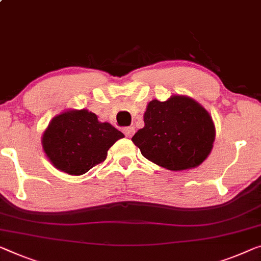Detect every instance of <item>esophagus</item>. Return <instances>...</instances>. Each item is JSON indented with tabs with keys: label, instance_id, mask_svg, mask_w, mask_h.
Segmentation results:
<instances>
[{
	"label": "esophagus",
	"instance_id": "esophagus-1",
	"mask_svg": "<svg viewBox=\"0 0 261 261\" xmlns=\"http://www.w3.org/2000/svg\"><path fill=\"white\" fill-rule=\"evenodd\" d=\"M134 134H135V129L132 126L125 127V129H124V135H125L127 138H131L132 136H134Z\"/></svg>",
	"mask_w": 261,
	"mask_h": 261
}]
</instances>
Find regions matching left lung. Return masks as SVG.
Returning a JSON list of instances; mask_svg holds the SVG:
<instances>
[{
    "instance_id": "left-lung-1",
    "label": "left lung",
    "mask_w": 261,
    "mask_h": 261,
    "mask_svg": "<svg viewBox=\"0 0 261 261\" xmlns=\"http://www.w3.org/2000/svg\"><path fill=\"white\" fill-rule=\"evenodd\" d=\"M143 129L132 142L149 161L171 171L200 165L215 142V124L205 109L190 97L172 96L147 104Z\"/></svg>"
}]
</instances>
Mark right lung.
Listing matches in <instances>:
<instances>
[{"instance_id":"1","label":"right lung","mask_w":261,"mask_h":261,"mask_svg":"<svg viewBox=\"0 0 261 261\" xmlns=\"http://www.w3.org/2000/svg\"><path fill=\"white\" fill-rule=\"evenodd\" d=\"M123 137L111 124L98 122L83 109L56 116L44 131L42 145L58 170L81 176L106 161L108 150Z\"/></svg>"}]
</instances>
